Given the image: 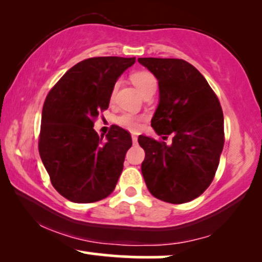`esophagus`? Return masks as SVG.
<instances>
[{
    "instance_id": "esophagus-1",
    "label": "esophagus",
    "mask_w": 262,
    "mask_h": 262,
    "mask_svg": "<svg viewBox=\"0 0 262 262\" xmlns=\"http://www.w3.org/2000/svg\"><path fill=\"white\" fill-rule=\"evenodd\" d=\"M132 140H133V145L138 144V137L137 135H132Z\"/></svg>"
}]
</instances>
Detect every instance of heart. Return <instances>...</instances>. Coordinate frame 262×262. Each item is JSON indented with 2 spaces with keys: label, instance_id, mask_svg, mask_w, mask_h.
<instances>
[{
  "label": "heart",
  "instance_id": "obj_1",
  "mask_svg": "<svg viewBox=\"0 0 262 262\" xmlns=\"http://www.w3.org/2000/svg\"><path fill=\"white\" fill-rule=\"evenodd\" d=\"M132 81H133L134 85L138 87V90L140 91L141 95L145 92V91L151 89V87L157 86V80L155 76H153V74L145 71L137 72L135 74H133V76H132ZM116 89H117V83L114 86L113 91H111V96H110L111 99L115 97ZM144 118H145L144 116H139V115L124 113L116 118V123L120 125V127L127 129L129 132H138L141 127V121L144 120Z\"/></svg>",
  "mask_w": 262,
  "mask_h": 262
}]
</instances>
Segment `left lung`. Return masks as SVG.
<instances>
[{"label": "left lung", "instance_id": "8db88e82", "mask_svg": "<svg viewBox=\"0 0 262 262\" xmlns=\"http://www.w3.org/2000/svg\"><path fill=\"white\" fill-rule=\"evenodd\" d=\"M158 80L159 103L151 120L171 145L140 135L145 149L141 172L149 193L170 204L200 196L217 171L224 146V116L206 79L179 58H138ZM166 138V137H163Z\"/></svg>", "mask_w": 262, "mask_h": 262}]
</instances>
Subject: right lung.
Instances as JSON below:
<instances>
[{
  "mask_svg": "<svg viewBox=\"0 0 262 262\" xmlns=\"http://www.w3.org/2000/svg\"><path fill=\"white\" fill-rule=\"evenodd\" d=\"M134 63L135 57L87 58L69 69L47 96L39 155L51 184L69 201H99L116 187L132 137L118 125L99 137L93 122L109 107L115 83Z\"/></svg>",
  "mask_w": 262,
  "mask_h": 262,
  "instance_id": "obj_1",
  "label": "right lung"
}]
</instances>
